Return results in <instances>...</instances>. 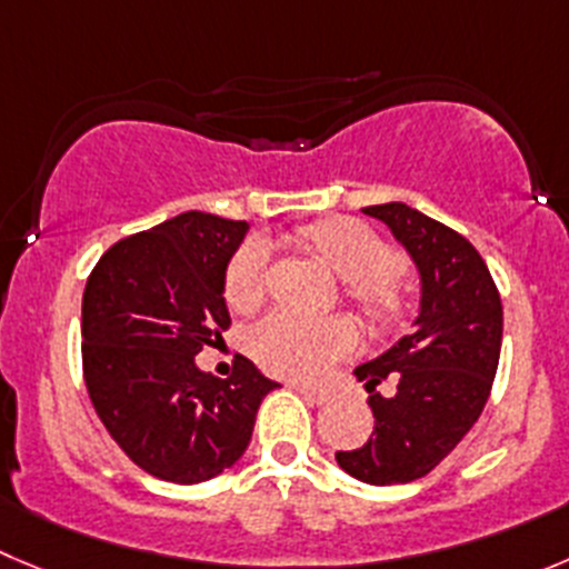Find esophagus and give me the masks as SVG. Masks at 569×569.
Returning <instances> with one entry per match:
<instances>
[{
  "mask_svg": "<svg viewBox=\"0 0 569 569\" xmlns=\"http://www.w3.org/2000/svg\"><path fill=\"white\" fill-rule=\"evenodd\" d=\"M293 388H296V393H301V397H305L310 405L329 402V393L327 391H318V388H310V386H293Z\"/></svg>",
  "mask_w": 569,
  "mask_h": 569,
  "instance_id": "34e87169",
  "label": "esophagus"
}]
</instances>
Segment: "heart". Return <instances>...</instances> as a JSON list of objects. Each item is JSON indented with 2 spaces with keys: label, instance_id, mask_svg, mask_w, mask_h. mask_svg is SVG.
I'll list each match as a JSON object with an SVG mask.
<instances>
[{
  "label": "heart",
  "instance_id": "heart-1",
  "mask_svg": "<svg viewBox=\"0 0 569 569\" xmlns=\"http://www.w3.org/2000/svg\"><path fill=\"white\" fill-rule=\"evenodd\" d=\"M301 242L312 248L340 279L351 299L375 321H391L402 310V288L393 273L397 257L388 242L355 218H329L305 226ZM268 246L246 242L226 270V301L234 312H253L264 299ZM357 329L346 318H301L273 312L251 332V355L262 369L293 380H316L349 355Z\"/></svg>",
  "mask_w": 569,
  "mask_h": 569
}]
</instances>
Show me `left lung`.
Returning <instances> with one entry per match:
<instances>
[{"instance_id":"8db88e82","label":"left lung","mask_w":569,"mask_h":569,"mask_svg":"<svg viewBox=\"0 0 569 569\" xmlns=\"http://www.w3.org/2000/svg\"><path fill=\"white\" fill-rule=\"evenodd\" d=\"M410 253L421 279L413 332L357 366L371 393L375 432L362 447L335 452L340 469L371 486L425 478L472 430L500 362L502 305L483 257L450 226L408 203L366 207ZM386 376L393 398L376 393Z\"/></svg>"}]
</instances>
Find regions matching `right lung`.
Returning a JSON list of instances; mask_svg holds the SVG:
<instances>
[{"label":"right lung","mask_w":569,"mask_h":569,"mask_svg":"<svg viewBox=\"0 0 569 569\" xmlns=\"http://www.w3.org/2000/svg\"><path fill=\"white\" fill-rule=\"evenodd\" d=\"M246 220L183 212L113 242L83 290V380L97 416L139 469L203 483L234 467L276 386L248 357L229 380L194 366L231 327L226 268Z\"/></svg>","instance_id":"add662e5"}]
</instances>
